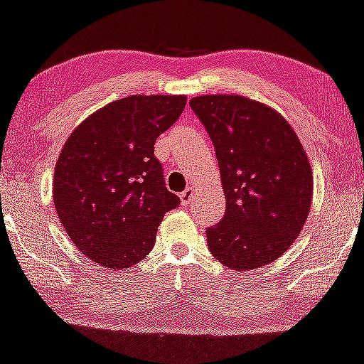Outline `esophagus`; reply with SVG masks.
<instances>
[{"instance_id": "1", "label": "esophagus", "mask_w": 364, "mask_h": 364, "mask_svg": "<svg viewBox=\"0 0 364 364\" xmlns=\"http://www.w3.org/2000/svg\"><path fill=\"white\" fill-rule=\"evenodd\" d=\"M179 198H181V203L183 205H190L191 201H193V198H195V188L193 186L186 188V190L183 191L181 195H179Z\"/></svg>"}]
</instances>
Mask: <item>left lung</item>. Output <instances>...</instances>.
<instances>
[{
  "label": "left lung",
  "instance_id": "1",
  "mask_svg": "<svg viewBox=\"0 0 364 364\" xmlns=\"http://www.w3.org/2000/svg\"><path fill=\"white\" fill-rule=\"evenodd\" d=\"M212 139L225 193V213L207 229L210 252L246 271L278 259L300 234L312 201V169L284 118L239 95L190 102Z\"/></svg>",
  "mask_w": 364,
  "mask_h": 364
}]
</instances>
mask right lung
Here are the masks:
<instances>
[{
	"label": "right lung",
	"mask_w": 364,
	"mask_h": 364,
	"mask_svg": "<svg viewBox=\"0 0 364 364\" xmlns=\"http://www.w3.org/2000/svg\"><path fill=\"white\" fill-rule=\"evenodd\" d=\"M186 96L132 95L87 117L65 140L54 171V205L87 259L124 269L154 247L179 198L166 188L156 139L185 110Z\"/></svg>",
	"instance_id": "1"
}]
</instances>
